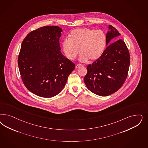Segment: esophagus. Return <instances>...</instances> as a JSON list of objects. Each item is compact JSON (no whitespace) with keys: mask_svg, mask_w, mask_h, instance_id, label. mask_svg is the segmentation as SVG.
<instances>
[{"mask_svg":"<svg viewBox=\"0 0 148 148\" xmlns=\"http://www.w3.org/2000/svg\"><path fill=\"white\" fill-rule=\"evenodd\" d=\"M82 66V65L81 64H77L76 65V68L78 69V68Z\"/></svg>","mask_w":148,"mask_h":148,"instance_id":"34e87169","label":"esophagus"}]
</instances>
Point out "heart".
I'll list each match as a JSON object with an SVG mask.
<instances>
[{"label":"heart","mask_w":148,"mask_h":148,"mask_svg":"<svg viewBox=\"0 0 148 148\" xmlns=\"http://www.w3.org/2000/svg\"><path fill=\"white\" fill-rule=\"evenodd\" d=\"M107 38L101 30L78 28L73 30L70 38L62 41V47L66 57L74 60L80 52L79 60L86 62L89 59L95 62L102 56L106 46Z\"/></svg>","instance_id":"heart-1"}]
</instances>
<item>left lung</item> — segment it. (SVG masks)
Listing matches in <instances>:
<instances>
[{
	"instance_id": "left-lung-1",
	"label": "left lung",
	"mask_w": 148,
	"mask_h": 148,
	"mask_svg": "<svg viewBox=\"0 0 148 148\" xmlns=\"http://www.w3.org/2000/svg\"><path fill=\"white\" fill-rule=\"evenodd\" d=\"M106 34L108 46L102 56L87 66L88 72L84 81L92 92L102 96L110 95L118 90L125 81L130 65L129 50L121 39L110 43L120 35L112 25Z\"/></svg>"
}]
</instances>
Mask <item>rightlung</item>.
Returning a JSON list of instances; mask_svg holds the SVG:
<instances>
[{"mask_svg":"<svg viewBox=\"0 0 148 148\" xmlns=\"http://www.w3.org/2000/svg\"><path fill=\"white\" fill-rule=\"evenodd\" d=\"M62 29L45 26L24 38L18 65L24 86L36 95L49 98L59 94L75 65L64 56L59 38Z\"/></svg>","mask_w":148,"mask_h":148,"instance_id":"add662e5","label":"right lung"}]
</instances>
